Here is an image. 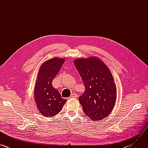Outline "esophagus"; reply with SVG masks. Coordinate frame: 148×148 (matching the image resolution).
Here are the masks:
<instances>
[{"label": "esophagus", "mask_w": 148, "mask_h": 148, "mask_svg": "<svg viewBox=\"0 0 148 148\" xmlns=\"http://www.w3.org/2000/svg\"><path fill=\"white\" fill-rule=\"evenodd\" d=\"M77 97V94H75V93H74V94H72L71 95V96L70 97V98H76Z\"/></svg>", "instance_id": "1"}]
</instances>
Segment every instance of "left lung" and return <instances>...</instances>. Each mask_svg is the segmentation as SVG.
<instances>
[{
    "label": "left lung",
    "instance_id": "1",
    "mask_svg": "<svg viewBox=\"0 0 148 148\" xmlns=\"http://www.w3.org/2000/svg\"><path fill=\"white\" fill-rule=\"evenodd\" d=\"M74 64L86 89L78 98L84 112L95 121L106 118L112 111L116 97L110 69L96 57L76 59Z\"/></svg>",
    "mask_w": 148,
    "mask_h": 148
}]
</instances>
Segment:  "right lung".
<instances>
[{"instance_id": "right-lung-1", "label": "right lung", "mask_w": 148, "mask_h": 148, "mask_svg": "<svg viewBox=\"0 0 148 148\" xmlns=\"http://www.w3.org/2000/svg\"><path fill=\"white\" fill-rule=\"evenodd\" d=\"M64 61L65 59L54 57L46 61L39 70L34 95L38 110L46 117L56 115L67 101L52 86Z\"/></svg>"}]
</instances>
